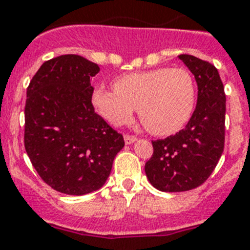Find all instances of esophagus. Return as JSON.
Returning a JSON list of instances; mask_svg holds the SVG:
<instances>
[{
  "mask_svg": "<svg viewBox=\"0 0 250 250\" xmlns=\"http://www.w3.org/2000/svg\"><path fill=\"white\" fill-rule=\"evenodd\" d=\"M137 140V137L133 135H125V143L127 144V145H131V144H133Z\"/></svg>",
  "mask_w": 250,
  "mask_h": 250,
  "instance_id": "34e87169",
  "label": "esophagus"
}]
</instances>
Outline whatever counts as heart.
I'll list each match as a JSON object with an SVG mask.
<instances>
[{
	"label": "heart",
	"mask_w": 250,
	"mask_h": 250,
	"mask_svg": "<svg viewBox=\"0 0 250 250\" xmlns=\"http://www.w3.org/2000/svg\"><path fill=\"white\" fill-rule=\"evenodd\" d=\"M114 91L96 87L91 101L95 110L119 127L132 121L139 109L140 121L154 135H173L188 123L195 107L194 78L184 68H157L128 73L114 81Z\"/></svg>",
	"instance_id": "b5f03b06"
}]
</instances>
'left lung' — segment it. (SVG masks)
<instances>
[{
	"label": "left lung",
	"mask_w": 250,
	"mask_h": 250,
	"mask_svg": "<svg viewBox=\"0 0 250 250\" xmlns=\"http://www.w3.org/2000/svg\"><path fill=\"white\" fill-rule=\"evenodd\" d=\"M178 58L194 74L198 103L184 129L153 141L154 153L145 173L154 188L166 192L188 191L207 181L225 146L226 95L218 70L192 55Z\"/></svg>",
	"instance_id": "left-lung-1"
}]
</instances>
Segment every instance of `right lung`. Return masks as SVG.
<instances>
[{
    "mask_svg": "<svg viewBox=\"0 0 250 250\" xmlns=\"http://www.w3.org/2000/svg\"><path fill=\"white\" fill-rule=\"evenodd\" d=\"M99 70L79 55H62L44 62L26 88V154L40 177L68 195L99 190L125 146L95 113L91 78Z\"/></svg>",
    "mask_w": 250,
    "mask_h": 250,
    "instance_id": "1",
    "label": "right lung"
}]
</instances>
